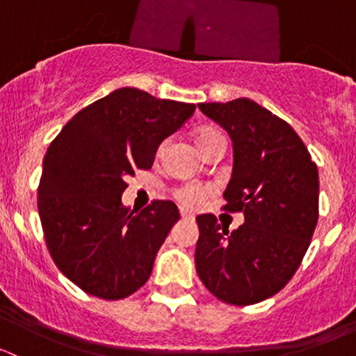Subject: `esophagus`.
<instances>
[{"label":"esophagus","mask_w":356,"mask_h":356,"mask_svg":"<svg viewBox=\"0 0 356 356\" xmlns=\"http://www.w3.org/2000/svg\"><path fill=\"white\" fill-rule=\"evenodd\" d=\"M181 215H182V218H188V220H193V218H195V213L189 210H186V208H182Z\"/></svg>","instance_id":"obj_1"}]
</instances>
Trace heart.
I'll return each mask as SVG.
<instances>
[{"mask_svg":"<svg viewBox=\"0 0 356 356\" xmlns=\"http://www.w3.org/2000/svg\"><path fill=\"white\" fill-rule=\"evenodd\" d=\"M217 136L220 134H218L217 131H213V129H203V131H200L198 134H196V145H198V148H203L208 141L215 139ZM204 195H207V191H204L203 188H196V186H186V188H181L177 191L179 201H182V203L186 204L196 203V201L203 198Z\"/></svg>","mask_w":356,"mask_h":356,"instance_id":"1","label":"heart"}]
</instances>
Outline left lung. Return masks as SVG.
Instances as JSON below:
<instances>
[{
    "mask_svg": "<svg viewBox=\"0 0 356 356\" xmlns=\"http://www.w3.org/2000/svg\"><path fill=\"white\" fill-rule=\"evenodd\" d=\"M198 108L232 139L225 210L241 211L245 224L229 232L215 215H198L196 272L224 303H258L288 284L310 246L318 220L317 165L288 122L251 99Z\"/></svg>",
    "mask_w": 356,
    "mask_h": 356,
    "instance_id": "1",
    "label": "left lung"
}]
</instances>
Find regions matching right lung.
I'll list each match as a JSON object with an SVG mask.
<instances>
[{"label":"right lung","mask_w":356,"mask_h":356,"mask_svg":"<svg viewBox=\"0 0 356 356\" xmlns=\"http://www.w3.org/2000/svg\"><path fill=\"white\" fill-rule=\"evenodd\" d=\"M195 110L120 88L74 115L49 145L38 189L46 245L62 274L88 294L122 300L152 275L181 213L174 201L141 211L124 207L125 179L152 168L158 146Z\"/></svg>","instance_id":"add662e5"}]
</instances>
